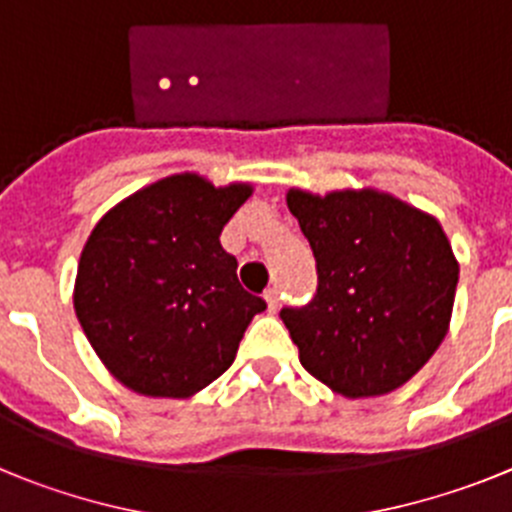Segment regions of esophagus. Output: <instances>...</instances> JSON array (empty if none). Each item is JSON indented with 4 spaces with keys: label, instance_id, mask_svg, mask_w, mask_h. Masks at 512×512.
<instances>
[{
    "label": "esophagus",
    "instance_id": "1",
    "mask_svg": "<svg viewBox=\"0 0 512 512\" xmlns=\"http://www.w3.org/2000/svg\"><path fill=\"white\" fill-rule=\"evenodd\" d=\"M264 300H266V305H269V312H277V307H279V289L277 287L266 289Z\"/></svg>",
    "mask_w": 512,
    "mask_h": 512
}]
</instances>
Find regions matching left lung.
<instances>
[{
    "label": "left lung",
    "mask_w": 512,
    "mask_h": 512,
    "mask_svg": "<svg viewBox=\"0 0 512 512\" xmlns=\"http://www.w3.org/2000/svg\"><path fill=\"white\" fill-rule=\"evenodd\" d=\"M318 292L279 318L307 372L343 397L387 395L441 346L459 266L436 217L390 194L292 189Z\"/></svg>",
    "instance_id": "8db88e82"
}]
</instances>
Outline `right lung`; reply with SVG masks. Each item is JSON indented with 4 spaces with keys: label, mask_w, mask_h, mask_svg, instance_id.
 Returning a JSON list of instances; mask_svg holds the SVG:
<instances>
[{
    "label": "right lung",
    "mask_w": 512,
    "mask_h": 512,
    "mask_svg": "<svg viewBox=\"0 0 512 512\" xmlns=\"http://www.w3.org/2000/svg\"><path fill=\"white\" fill-rule=\"evenodd\" d=\"M251 197L176 174L112 207L89 235L74 307L104 366L148 397H189L233 364L261 297L238 282L220 233Z\"/></svg>",
    "instance_id": "obj_1"
}]
</instances>
